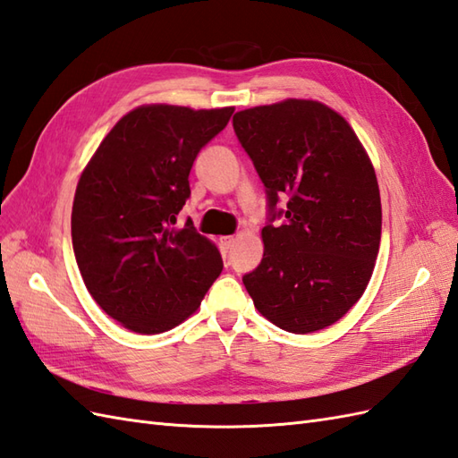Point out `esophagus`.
<instances>
[{
  "instance_id": "obj_1",
  "label": "esophagus",
  "mask_w": 458,
  "mask_h": 458,
  "mask_svg": "<svg viewBox=\"0 0 458 458\" xmlns=\"http://www.w3.org/2000/svg\"><path fill=\"white\" fill-rule=\"evenodd\" d=\"M233 236H225V238H220V246H222V250L225 251H230L232 250V246H233Z\"/></svg>"
}]
</instances>
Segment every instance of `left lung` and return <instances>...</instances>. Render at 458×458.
I'll use <instances>...</instances> for the list:
<instances>
[{
  "label": "left lung",
  "mask_w": 458,
  "mask_h": 458,
  "mask_svg": "<svg viewBox=\"0 0 458 458\" xmlns=\"http://www.w3.org/2000/svg\"><path fill=\"white\" fill-rule=\"evenodd\" d=\"M233 131L267 187L263 259L243 277L259 314L291 334L335 324L363 296L380 246L373 162L337 111L284 99L233 114ZM287 208L274 212L278 197Z\"/></svg>",
  "instance_id": "1"
}]
</instances>
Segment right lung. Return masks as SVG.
Wrapping results in <instances>:
<instances>
[{"mask_svg": "<svg viewBox=\"0 0 458 458\" xmlns=\"http://www.w3.org/2000/svg\"><path fill=\"white\" fill-rule=\"evenodd\" d=\"M233 107L152 103L116 123L80 175L72 243L85 286L113 320L162 334L197 312L222 271L215 242L175 228L197 154Z\"/></svg>", "mask_w": 458, "mask_h": 458, "instance_id": "right-lung-1", "label": "right lung"}]
</instances>
